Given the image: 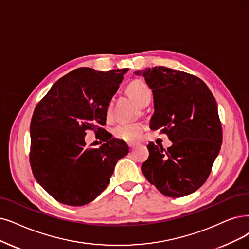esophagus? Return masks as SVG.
<instances>
[{"mask_svg": "<svg viewBox=\"0 0 249 249\" xmlns=\"http://www.w3.org/2000/svg\"><path fill=\"white\" fill-rule=\"evenodd\" d=\"M127 145H128V147H130L131 150H133V149L137 146V144H135V143H128Z\"/></svg>", "mask_w": 249, "mask_h": 249, "instance_id": "esophagus-1", "label": "esophagus"}]
</instances>
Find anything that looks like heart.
Returning <instances> with one entry per match:
<instances>
[{
    "label": "heart",
    "mask_w": 249,
    "mask_h": 249,
    "mask_svg": "<svg viewBox=\"0 0 249 249\" xmlns=\"http://www.w3.org/2000/svg\"><path fill=\"white\" fill-rule=\"evenodd\" d=\"M127 92L134 100L139 105H144L148 100H150L152 93L150 88L145 83L140 81H135L131 83L127 87ZM112 116V103H109L107 108V117L110 118ZM145 130V125L142 123H131V122H123L118 124L113 130V134L116 138L122 139L124 141H136L142 135Z\"/></svg>",
    "instance_id": "obj_1"
}]
</instances>
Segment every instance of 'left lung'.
<instances>
[{"instance_id": "1", "label": "left lung", "mask_w": 249, "mask_h": 249, "mask_svg": "<svg viewBox=\"0 0 249 249\" xmlns=\"http://www.w3.org/2000/svg\"><path fill=\"white\" fill-rule=\"evenodd\" d=\"M153 93L150 128L166 134V150L149 143V157L141 170L163 195L183 197L207 180L220 152L223 133L216 101L203 81L164 66L137 71Z\"/></svg>"}]
</instances>
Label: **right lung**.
Masks as SVG:
<instances>
[{
    "label": "right lung",
    "instance_id": "add662e5",
    "mask_svg": "<svg viewBox=\"0 0 249 249\" xmlns=\"http://www.w3.org/2000/svg\"><path fill=\"white\" fill-rule=\"evenodd\" d=\"M127 71L74 69L58 79L36 106L31 123L32 170L57 201L71 206L93 201L110 182L116 162L128 153L124 141L101 127ZM87 129L100 133L105 143L89 148Z\"/></svg>",
    "mask_w": 249,
    "mask_h": 249
}]
</instances>
